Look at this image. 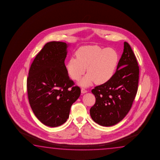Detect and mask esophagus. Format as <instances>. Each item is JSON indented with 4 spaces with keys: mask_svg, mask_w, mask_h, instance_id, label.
<instances>
[{
    "mask_svg": "<svg viewBox=\"0 0 160 160\" xmlns=\"http://www.w3.org/2000/svg\"><path fill=\"white\" fill-rule=\"evenodd\" d=\"M81 92L82 93H87V91L85 88H82Z\"/></svg>",
    "mask_w": 160,
    "mask_h": 160,
    "instance_id": "esophagus-1",
    "label": "esophagus"
}]
</instances>
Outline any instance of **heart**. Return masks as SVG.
<instances>
[{
    "instance_id": "heart-1",
    "label": "heart",
    "mask_w": 160,
    "mask_h": 160,
    "mask_svg": "<svg viewBox=\"0 0 160 160\" xmlns=\"http://www.w3.org/2000/svg\"><path fill=\"white\" fill-rule=\"evenodd\" d=\"M76 57L68 60L66 67L69 76L76 81L87 68L88 73L79 82L82 87H88L94 82L98 84L108 82L114 76L119 62V56L114 49L98 46L81 48L76 52Z\"/></svg>"
}]
</instances>
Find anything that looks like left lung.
Here are the masks:
<instances>
[{"mask_svg": "<svg viewBox=\"0 0 160 160\" xmlns=\"http://www.w3.org/2000/svg\"><path fill=\"white\" fill-rule=\"evenodd\" d=\"M138 65L129 44L124 42V51L114 76L108 82L92 90L96 102L90 108V115L98 124L112 126L128 113L138 90Z\"/></svg>", "mask_w": 160, "mask_h": 160, "instance_id": "1", "label": "left lung"}]
</instances>
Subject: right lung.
<instances>
[{
  "label": "right lung",
  "mask_w": 160,
  "mask_h": 160,
  "mask_svg": "<svg viewBox=\"0 0 160 160\" xmlns=\"http://www.w3.org/2000/svg\"><path fill=\"white\" fill-rule=\"evenodd\" d=\"M68 46L60 41L46 43L33 61L27 78L31 108L36 118L50 127L66 122L71 106L81 95L64 63Z\"/></svg>",
  "instance_id": "add662e5"
}]
</instances>
